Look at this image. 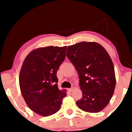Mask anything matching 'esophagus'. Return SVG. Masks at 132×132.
<instances>
[{"mask_svg":"<svg viewBox=\"0 0 132 132\" xmlns=\"http://www.w3.org/2000/svg\"><path fill=\"white\" fill-rule=\"evenodd\" d=\"M73 89H74V88H73V87H71V88H70V89H68V90H69V91H70V92H72V91H73Z\"/></svg>","mask_w":132,"mask_h":132,"instance_id":"obj_1","label":"esophagus"}]
</instances>
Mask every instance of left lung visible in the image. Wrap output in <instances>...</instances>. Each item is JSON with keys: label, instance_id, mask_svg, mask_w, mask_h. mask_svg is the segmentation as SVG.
Instances as JSON below:
<instances>
[{"label": "left lung", "instance_id": "left-lung-1", "mask_svg": "<svg viewBox=\"0 0 132 132\" xmlns=\"http://www.w3.org/2000/svg\"><path fill=\"white\" fill-rule=\"evenodd\" d=\"M67 56L77 70L82 91L77 105L88 112L102 111L112 97L116 84L109 54L98 43L84 41L68 46Z\"/></svg>", "mask_w": 132, "mask_h": 132}]
</instances>
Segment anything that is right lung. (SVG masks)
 Returning <instances> with one entry per match:
<instances>
[{
    "label": "right lung",
    "instance_id": "right-lung-1",
    "mask_svg": "<svg viewBox=\"0 0 132 132\" xmlns=\"http://www.w3.org/2000/svg\"><path fill=\"white\" fill-rule=\"evenodd\" d=\"M67 47L49 46L32 51L23 62L19 85L27 105L48 117L60 109L66 91L59 90L56 73L65 58Z\"/></svg>",
    "mask_w": 132,
    "mask_h": 132
}]
</instances>
